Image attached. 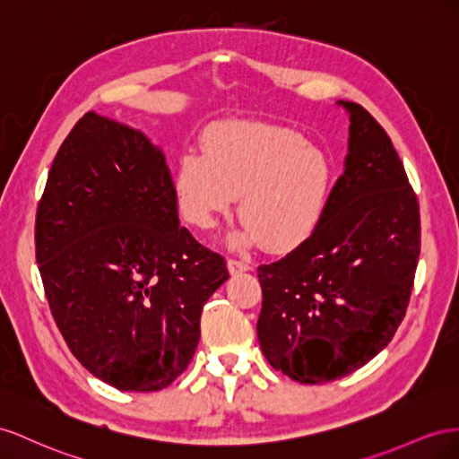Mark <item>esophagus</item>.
Returning a JSON list of instances; mask_svg holds the SVG:
<instances>
[{"label": "esophagus", "instance_id": "1", "mask_svg": "<svg viewBox=\"0 0 459 459\" xmlns=\"http://www.w3.org/2000/svg\"><path fill=\"white\" fill-rule=\"evenodd\" d=\"M229 271H230V274L250 271V264H246V261H242V259H229Z\"/></svg>", "mask_w": 459, "mask_h": 459}]
</instances>
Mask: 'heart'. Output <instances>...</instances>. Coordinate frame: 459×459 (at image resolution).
I'll list each match as a JSON object with an SVG mask.
<instances>
[{
    "instance_id": "obj_1",
    "label": "heart",
    "mask_w": 459,
    "mask_h": 459,
    "mask_svg": "<svg viewBox=\"0 0 459 459\" xmlns=\"http://www.w3.org/2000/svg\"><path fill=\"white\" fill-rule=\"evenodd\" d=\"M334 186L331 155L294 128L252 121L215 128L204 138V153L178 160L175 192L185 219L213 229L240 198L242 232L237 247L257 240L286 250L319 227Z\"/></svg>"
}]
</instances>
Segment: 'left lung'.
<instances>
[{"instance_id":"8db88e82","label":"left lung","mask_w":459,"mask_h":459,"mask_svg":"<svg viewBox=\"0 0 459 459\" xmlns=\"http://www.w3.org/2000/svg\"><path fill=\"white\" fill-rule=\"evenodd\" d=\"M350 113L346 169L309 238L257 267V338L273 369L323 385L363 368L394 336L421 252L419 202L368 109Z\"/></svg>"}]
</instances>
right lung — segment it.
Masks as SVG:
<instances>
[{"label":"right lung","instance_id":"right-lung-1","mask_svg":"<svg viewBox=\"0 0 459 459\" xmlns=\"http://www.w3.org/2000/svg\"><path fill=\"white\" fill-rule=\"evenodd\" d=\"M34 242L51 316L91 375L157 392L186 371L229 269L178 225L171 171L146 136L88 111L51 163Z\"/></svg>","mask_w":459,"mask_h":459}]
</instances>
